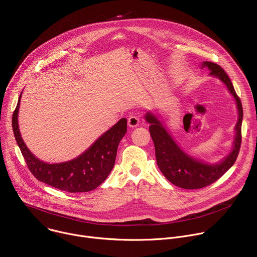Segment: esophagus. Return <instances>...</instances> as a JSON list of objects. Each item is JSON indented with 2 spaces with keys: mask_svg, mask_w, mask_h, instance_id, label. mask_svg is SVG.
Instances as JSON below:
<instances>
[{
  "mask_svg": "<svg viewBox=\"0 0 257 257\" xmlns=\"http://www.w3.org/2000/svg\"><path fill=\"white\" fill-rule=\"evenodd\" d=\"M139 122H140V119H139L138 116L132 115V116H130V117L128 118V125H129L130 127H132V128L136 127V126L139 124Z\"/></svg>",
  "mask_w": 257,
  "mask_h": 257,
  "instance_id": "esophagus-1",
  "label": "esophagus"
}]
</instances>
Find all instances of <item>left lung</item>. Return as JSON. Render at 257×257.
Instances as JSON below:
<instances>
[{"instance_id":"obj_1","label":"left lung","mask_w":257,"mask_h":257,"mask_svg":"<svg viewBox=\"0 0 257 257\" xmlns=\"http://www.w3.org/2000/svg\"><path fill=\"white\" fill-rule=\"evenodd\" d=\"M204 67L210 70V75L218 77L227 85L229 91L235 97L238 106L239 119L235 128L236 137L234 140V148L225 161L216 165H207L192 159L180 150L161 122L154 115L149 113L145 117L146 121L151 124L150 132L154 140L157 163L161 172L172 184L184 189H200L212 184L213 182L221 178L235 164L242 142L241 127L243 107L241 100L227 73L221 66L212 62H203L201 68Z\"/></svg>"}]
</instances>
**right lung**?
<instances>
[{
	"label": "right lung",
	"mask_w": 257,
	"mask_h": 257,
	"mask_svg": "<svg viewBox=\"0 0 257 257\" xmlns=\"http://www.w3.org/2000/svg\"><path fill=\"white\" fill-rule=\"evenodd\" d=\"M20 97L21 94L12 116V127L17 144L31 174L39 181L70 193L88 192L98 187L114 168L119 143L127 132V120L121 119L77 159L50 165L36 159L21 138L18 128Z\"/></svg>",
	"instance_id": "add662e5"
}]
</instances>
